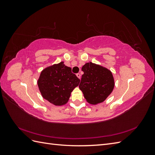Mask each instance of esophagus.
<instances>
[{"mask_svg": "<svg viewBox=\"0 0 155 155\" xmlns=\"http://www.w3.org/2000/svg\"><path fill=\"white\" fill-rule=\"evenodd\" d=\"M76 76H77V77H78V78L80 79V78H81V74H79V73H78V74H76Z\"/></svg>", "mask_w": 155, "mask_h": 155, "instance_id": "esophagus-1", "label": "esophagus"}]
</instances>
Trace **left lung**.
Returning <instances> with one entry per match:
<instances>
[{"instance_id": "obj_1", "label": "left lung", "mask_w": 155, "mask_h": 155, "mask_svg": "<svg viewBox=\"0 0 155 155\" xmlns=\"http://www.w3.org/2000/svg\"><path fill=\"white\" fill-rule=\"evenodd\" d=\"M81 70L84 74L79 87L87 101L91 104L104 101L114 87L111 72L91 62L83 65Z\"/></svg>"}]
</instances>
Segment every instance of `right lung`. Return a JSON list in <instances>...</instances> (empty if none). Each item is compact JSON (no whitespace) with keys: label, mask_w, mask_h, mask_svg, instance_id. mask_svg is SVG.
I'll return each instance as SVG.
<instances>
[{"label":"right lung","mask_w":155,"mask_h":155,"mask_svg":"<svg viewBox=\"0 0 155 155\" xmlns=\"http://www.w3.org/2000/svg\"><path fill=\"white\" fill-rule=\"evenodd\" d=\"M79 82L80 79L72 72V68L61 62L43 70L37 83L44 98L55 105H63L67 103Z\"/></svg>","instance_id":"right-lung-1"}]
</instances>
